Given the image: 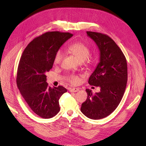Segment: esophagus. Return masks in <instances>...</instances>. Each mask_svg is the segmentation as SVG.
Listing matches in <instances>:
<instances>
[{"instance_id": "obj_1", "label": "esophagus", "mask_w": 146, "mask_h": 146, "mask_svg": "<svg viewBox=\"0 0 146 146\" xmlns=\"http://www.w3.org/2000/svg\"><path fill=\"white\" fill-rule=\"evenodd\" d=\"M70 92H78L79 90V88H70L69 89Z\"/></svg>"}]
</instances>
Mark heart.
Here are the masks:
<instances>
[{"label": "heart", "instance_id": "1", "mask_svg": "<svg viewBox=\"0 0 146 146\" xmlns=\"http://www.w3.org/2000/svg\"><path fill=\"white\" fill-rule=\"evenodd\" d=\"M67 50L72 52L80 61H86L89 58L90 50L88 46L82 42H76L68 46ZM64 54L61 49L56 51L53 57V63L54 64H59L64 58ZM67 80L73 85L78 84L80 82L79 76L75 74H70L67 76Z\"/></svg>", "mask_w": 146, "mask_h": 146}]
</instances>
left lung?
<instances>
[{
  "label": "left lung",
  "instance_id": "8db88e82",
  "mask_svg": "<svg viewBox=\"0 0 146 146\" xmlns=\"http://www.w3.org/2000/svg\"><path fill=\"white\" fill-rule=\"evenodd\" d=\"M86 33L100 51V61L88 82L101 90L92 94L91 90L86 89L88 98L80 110L88 118L99 119L113 112L121 101L127 83V63L123 52L109 36L92 31Z\"/></svg>",
  "mask_w": 146,
  "mask_h": 146
}]
</instances>
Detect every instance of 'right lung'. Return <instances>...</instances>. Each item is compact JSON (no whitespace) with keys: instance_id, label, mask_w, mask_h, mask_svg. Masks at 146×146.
<instances>
[{"instance_id":"add662e5","label":"right lung","mask_w":146,"mask_h":146,"mask_svg":"<svg viewBox=\"0 0 146 146\" xmlns=\"http://www.w3.org/2000/svg\"><path fill=\"white\" fill-rule=\"evenodd\" d=\"M73 35L58 31L45 33L28 44L19 60L17 86L30 108L42 118H51L60 111L59 99L67 89L62 86H48L46 73L52 67L56 51Z\"/></svg>"}]
</instances>
